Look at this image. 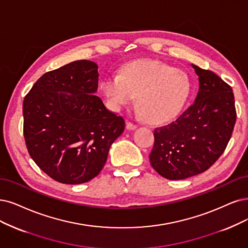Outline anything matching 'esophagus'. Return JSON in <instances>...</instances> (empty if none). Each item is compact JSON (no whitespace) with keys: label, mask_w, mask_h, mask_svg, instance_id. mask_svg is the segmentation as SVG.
I'll return each instance as SVG.
<instances>
[{"label":"esophagus","mask_w":248,"mask_h":248,"mask_svg":"<svg viewBox=\"0 0 248 248\" xmlns=\"http://www.w3.org/2000/svg\"><path fill=\"white\" fill-rule=\"evenodd\" d=\"M137 126H138V125L133 124V123H131V122H127V123H126V129L130 130V131L137 129Z\"/></svg>","instance_id":"1"}]
</instances>
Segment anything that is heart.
<instances>
[{
  "mask_svg": "<svg viewBox=\"0 0 248 248\" xmlns=\"http://www.w3.org/2000/svg\"><path fill=\"white\" fill-rule=\"evenodd\" d=\"M102 90L116 111L131 105L138 96L139 114L160 124L181 112L190 93V81L184 71L161 61L144 59L126 64L119 75L107 76Z\"/></svg>",
  "mask_w": 248,
  "mask_h": 248,
  "instance_id": "b5f03b06",
  "label": "heart"
}]
</instances>
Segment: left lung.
I'll use <instances>...</instances> for the list:
<instances>
[{
  "instance_id": "obj_1",
  "label": "left lung",
  "mask_w": 248,
  "mask_h": 248,
  "mask_svg": "<svg viewBox=\"0 0 248 248\" xmlns=\"http://www.w3.org/2000/svg\"><path fill=\"white\" fill-rule=\"evenodd\" d=\"M192 67L199 80L194 103L175 122L154 130L150 163L169 180L208 170L225 151L236 123L232 88L215 72Z\"/></svg>"
}]
</instances>
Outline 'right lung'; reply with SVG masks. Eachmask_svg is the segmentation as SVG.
<instances>
[{"label":"right lung","instance_id":"obj_1","mask_svg":"<svg viewBox=\"0 0 248 248\" xmlns=\"http://www.w3.org/2000/svg\"><path fill=\"white\" fill-rule=\"evenodd\" d=\"M98 65L78 60L46 72L23 100L27 150L44 172L77 185L99 175L124 119L95 95Z\"/></svg>","mask_w":248,"mask_h":248}]
</instances>
